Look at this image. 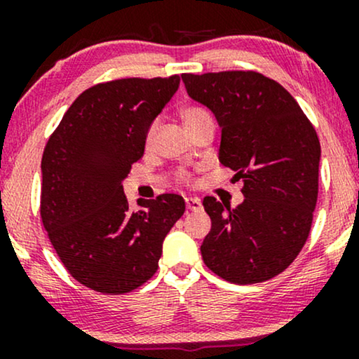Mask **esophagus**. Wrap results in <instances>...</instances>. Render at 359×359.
I'll return each instance as SVG.
<instances>
[{
    "instance_id": "obj_1",
    "label": "esophagus",
    "mask_w": 359,
    "mask_h": 359,
    "mask_svg": "<svg viewBox=\"0 0 359 359\" xmlns=\"http://www.w3.org/2000/svg\"><path fill=\"white\" fill-rule=\"evenodd\" d=\"M185 205L189 211H201L203 209V203L197 197H185Z\"/></svg>"
}]
</instances>
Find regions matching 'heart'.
<instances>
[{
    "instance_id": "b5f03b06",
    "label": "heart",
    "mask_w": 359,
    "mask_h": 359,
    "mask_svg": "<svg viewBox=\"0 0 359 359\" xmlns=\"http://www.w3.org/2000/svg\"><path fill=\"white\" fill-rule=\"evenodd\" d=\"M180 118H182L184 121V126L187 128H194L197 125H201V123H208V121H212L211 118V113H209L208 109L203 108V106L199 104H189V106H184L182 109H180ZM154 133H155V125L148 130V135H147V140L150 142L151 138H154ZM180 179H187V174H180Z\"/></svg>"
}]
</instances>
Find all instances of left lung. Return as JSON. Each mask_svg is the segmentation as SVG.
Wrapping results in <instances>:
<instances>
[{"label":"left lung","mask_w":359,"mask_h":359,"mask_svg":"<svg viewBox=\"0 0 359 359\" xmlns=\"http://www.w3.org/2000/svg\"><path fill=\"white\" fill-rule=\"evenodd\" d=\"M187 94L216 116L219 162L243 179L231 209L204 197L211 231L201 245L209 270L231 283L277 277L306 245L319 189L320 145L297 101L258 72L182 74Z\"/></svg>","instance_id":"obj_1"}]
</instances>
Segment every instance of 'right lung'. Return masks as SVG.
I'll return each instance as SVG.
<instances>
[{
	"label": "right lung",
	"instance_id": "right-lung-1",
	"mask_svg": "<svg viewBox=\"0 0 359 359\" xmlns=\"http://www.w3.org/2000/svg\"><path fill=\"white\" fill-rule=\"evenodd\" d=\"M179 84L170 76L93 86L43 150V228L69 273L101 294H126L154 277L163 240L185 211L177 194L138 199L142 209L131 211L123 191L151 123Z\"/></svg>",
	"mask_w": 359,
	"mask_h": 359
}]
</instances>
